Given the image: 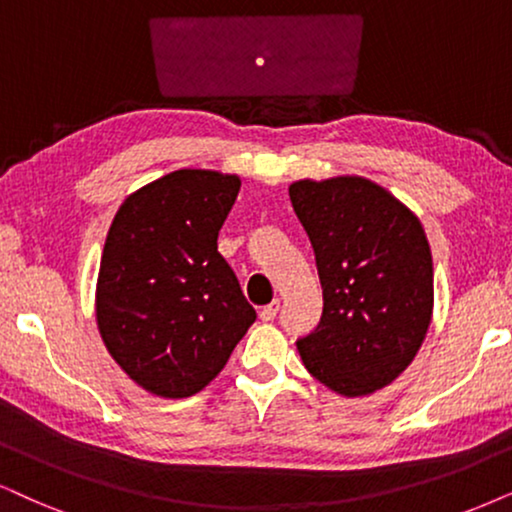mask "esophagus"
Wrapping results in <instances>:
<instances>
[{"label":"esophagus","mask_w":512,"mask_h":512,"mask_svg":"<svg viewBox=\"0 0 512 512\" xmlns=\"http://www.w3.org/2000/svg\"><path fill=\"white\" fill-rule=\"evenodd\" d=\"M278 307H281V302H278V300H274L271 304H267V307H262L260 319H262V321H274V319H276V314H278Z\"/></svg>","instance_id":"obj_1"}]
</instances>
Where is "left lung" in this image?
<instances>
[{
  "label": "left lung",
  "mask_w": 512,
  "mask_h": 512,
  "mask_svg": "<svg viewBox=\"0 0 512 512\" xmlns=\"http://www.w3.org/2000/svg\"><path fill=\"white\" fill-rule=\"evenodd\" d=\"M323 314L297 340L304 366L345 397L390 385L416 357L432 316V255L418 217L361 177L295 181Z\"/></svg>",
  "instance_id": "1"
}]
</instances>
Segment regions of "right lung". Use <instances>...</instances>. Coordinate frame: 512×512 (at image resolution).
I'll return each instance as SVG.
<instances>
[{
	"mask_svg": "<svg viewBox=\"0 0 512 512\" xmlns=\"http://www.w3.org/2000/svg\"><path fill=\"white\" fill-rule=\"evenodd\" d=\"M238 189L234 174L170 172L132 193L108 231L96 286L101 338L158 397L203 390L257 319L217 250Z\"/></svg>",
	"mask_w": 512,
	"mask_h": 512,
	"instance_id": "right-lung-1",
	"label": "right lung"
}]
</instances>
